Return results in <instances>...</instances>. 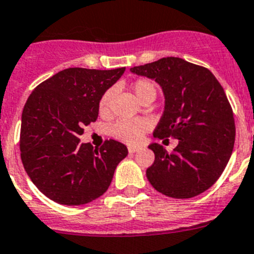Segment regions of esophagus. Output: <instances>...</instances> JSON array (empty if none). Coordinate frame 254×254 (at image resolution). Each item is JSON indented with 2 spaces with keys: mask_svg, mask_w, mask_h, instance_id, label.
I'll return each instance as SVG.
<instances>
[{
  "mask_svg": "<svg viewBox=\"0 0 254 254\" xmlns=\"http://www.w3.org/2000/svg\"><path fill=\"white\" fill-rule=\"evenodd\" d=\"M137 151H138V147H134V146H129L128 147L129 153H134V152H137Z\"/></svg>",
  "mask_w": 254,
  "mask_h": 254,
  "instance_id": "1",
  "label": "esophagus"
}]
</instances>
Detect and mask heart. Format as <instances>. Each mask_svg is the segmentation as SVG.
<instances>
[{"label":"heart","mask_w":254,"mask_h":254,"mask_svg":"<svg viewBox=\"0 0 254 254\" xmlns=\"http://www.w3.org/2000/svg\"><path fill=\"white\" fill-rule=\"evenodd\" d=\"M132 92L136 95L139 102L147 97H156V87L152 81L147 78H138L131 87ZM113 97L112 90H107L99 99L98 111L101 116L109 115L111 111V102ZM150 129V122L143 118H134V120H120L109 127L108 132L112 137L118 141H122L129 145H137L143 139L146 132Z\"/></svg>","instance_id":"b5f03b06"}]
</instances>
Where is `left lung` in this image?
I'll return each instance as SVG.
<instances>
[{"label":"left lung","instance_id":"obj_1","mask_svg":"<svg viewBox=\"0 0 254 254\" xmlns=\"http://www.w3.org/2000/svg\"><path fill=\"white\" fill-rule=\"evenodd\" d=\"M131 71L155 79L164 90L165 111L153 136L179 139L173 152L159 143L148 146L155 153L148 181L170 197L201 194L220 178L233 151L236 125L224 89L209 69L180 58H162Z\"/></svg>","mask_w":254,"mask_h":254}]
</instances>
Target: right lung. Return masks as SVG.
<instances>
[{
	"label": "right lung",
	"instance_id": "right-lung-1",
	"mask_svg": "<svg viewBox=\"0 0 254 254\" xmlns=\"http://www.w3.org/2000/svg\"><path fill=\"white\" fill-rule=\"evenodd\" d=\"M69 68L37 85L22 111L21 161L37 189L55 203L83 205L103 195L128 150L115 139L93 148L80 143L98 118L103 93L125 73Z\"/></svg>",
	"mask_w": 254,
	"mask_h": 254
}]
</instances>
